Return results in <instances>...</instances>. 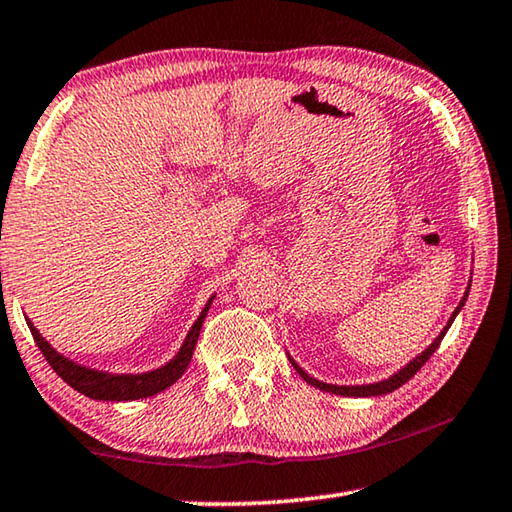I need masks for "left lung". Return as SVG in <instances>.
<instances>
[{
    "label": "left lung",
    "mask_w": 512,
    "mask_h": 512,
    "mask_svg": "<svg viewBox=\"0 0 512 512\" xmlns=\"http://www.w3.org/2000/svg\"><path fill=\"white\" fill-rule=\"evenodd\" d=\"M469 287H472V282H469ZM469 287H467V291H465V296H462V300H460V305L456 307V312L451 314V319H449V323H446V328L440 332V335H437V339L435 342L426 348L424 353L421 355H417L415 360H412L410 364H405V367L401 369V371H396L392 378H387V380H380V383H371V385H353V387H346V385H328V383H321V380H316V378H312V376H307V373L298 367V364L291 360V364H294V369L300 373V378L305 380V383H310L312 387H316V389H323V392H330V394H339V396H383V394H389V392H394V389H399L401 385H405L408 383V380L415 376V373L424 367V364L428 362V358H431V355L437 351V346H440V342L444 339V335H446V330L451 328V323H453V319H456V314L462 310V305H465V300H467V294H469Z\"/></svg>",
    "instance_id": "obj_1"
}]
</instances>
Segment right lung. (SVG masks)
Listing matches in <instances>:
<instances>
[{"mask_svg":"<svg viewBox=\"0 0 512 512\" xmlns=\"http://www.w3.org/2000/svg\"><path fill=\"white\" fill-rule=\"evenodd\" d=\"M212 300L214 296L209 298V303L205 305V310L200 312L198 321L191 326L189 335H186L184 344L180 351H177L175 358L166 362L164 367L148 373H107V371L81 367V364L63 358L61 353H56L29 319H27V326L31 330V335H34V342L40 348V353H43V358L50 362V367L59 373V376L66 380L72 389H77V392L95 401H136V399H148V396L164 392L166 387L177 383V378H182V373L191 362L193 348H196V342L200 337L202 321H205Z\"/></svg>","mask_w":512,"mask_h":512,"instance_id":"1","label":"right lung"}]
</instances>
